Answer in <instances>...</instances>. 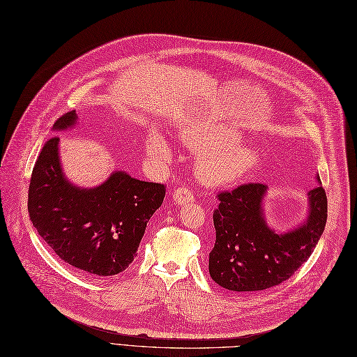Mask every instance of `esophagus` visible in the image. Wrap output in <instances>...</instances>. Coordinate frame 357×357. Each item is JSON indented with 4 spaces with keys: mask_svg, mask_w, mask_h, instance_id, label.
I'll use <instances>...</instances> for the list:
<instances>
[{
    "mask_svg": "<svg viewBox=\"0 0 357 357\" xmlns=\"http://www.w3.org/2000/svg\"><path fill=\"white\" fill-rule=\"evenodd\" d=\"M173 199L176 200V203H178V205H185V203L195 200V193L189 188L181 185V188H177L173 192Z\"/></svg>",
    "mask_w": 357,
    "mask_h": 357,
    "instance_id": "34e87169",
    "label": "esophagus"
}]
</instances>
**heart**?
Wrapping results in <instances>:
<instances>
[{
	"mask_svg": "<svg viewBox=\"0 0 357 357\" xmlns=\"http://www.w3.org/2000/svg\"><path fill=\"white\" fill-rule=\"evenodd\" d=\"M181 139L190 149L202 152L197 173L208 184L235 181L259 161V151L241 144L240 135L224 126L188 128L181 132ZM146 149L152 157L169 158V146L158 132L148 135Z\"/></svg>",
	"mask_w": 357,
	"mask_h": 357,
	"instance_id": "heart-1",
	"label": "heart"
}]
</instances>
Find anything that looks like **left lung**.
I'll list each match as a JSON object with an SVG mask.
<instances>
[{
	"mask_svg": "<svg viewBox=\"0 0 357 357\" xmlns=\"http://www.w3.org/2000/svg\"><path fill=\"white\" fill-rule=\"evenodd\" d=\"M319 181V177H317ZM266 184L247 183L216 195V240L209 252V273L232 292L264 291L280 284L310 259L327 222L322 185L310 190V215L284 234L270 229L263 216Z\"/></svg>",
	"mask_w": 357,
	"mask_h": 357,
	"instance_id": "8db88e82",
	"label": "left lung"
}]
</instances>
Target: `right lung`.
I'll use <instances>...</instances> for the list:
<instances>
[{
	"instance_id": "obj_1",
	"label": "right lung",
	"mask_w": 357,
	"mask_h": 357,
	"mask_svg": "<svg viewBox=\"0 0 357 357\" xmlns=\"http://www.w3.org/2000/svg\"><path fill=\"white\" fill-rule=\"evenodd\" d=\"M75 112L62 114L55 129L75 123ZM59 138L43 145L29 185V215L56 256L91 276H114L138 256L146 222L161 206L165 185L116 172L96 189H79L63 177Z\"/></svg>"
}]
</instances>
